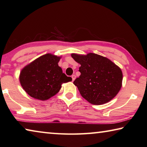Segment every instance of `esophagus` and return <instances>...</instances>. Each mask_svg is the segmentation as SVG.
I'll return each mask as SVG.
<instances>
[{
  "label": "esophagus",
  "instance_id": "34e87169",
  "mask_svg": "<svg viewBox=\"0 0 147 147\" xmlns=\"http://www.w3.org/2000/svg\"><path fill=\"white\" fill-rule=\"evenodd\" d=\"M71 77H72V80H73V81H74V80H75V78H76L75 74H73V75L71 76Z\"/></svg>",
  "mask_w": 147,
  "mask_h": 147
}]
</instances>
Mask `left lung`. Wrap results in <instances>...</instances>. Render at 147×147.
Wrapping results in <instances>:
<instances>
[{"label":"left lung","instance_id":"obj_1","mask_svg":"<svg viewBox=\"0 0 147 147\" xmlns=\"http://www.w3.org/2000/svg\"><path fill=\"white\" fill-rule=\"evenodd\" d=\"M81 65L80 76L74 81L82 97L94 105L108 102L120 91L123 81L121 69L105 57L96 54H72Z\"/></svg>","mask_w":147,"mask_h":147}]
</instances>
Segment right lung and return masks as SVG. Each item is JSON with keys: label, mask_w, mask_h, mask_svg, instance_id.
I'll list each match as a JSON object with an SVG mask.
<instances>
[{"label": "right lung", "mask_w": 147, "mask_h": 147, "mask_svg": "<svg viewBox=\"0 0 147 147\" xmlns=\"http://www.w3.org/2000/svg\"><path fill=\"white\" fill-rule=\"evenodd\" d=\"M60 57L47 54L22 69L19 80L24 90L36 99L45 100L60 90L61 84L72 80L58 66Z\"/></svg>", "instance_id": "right-lung-1"}]
</instances>
